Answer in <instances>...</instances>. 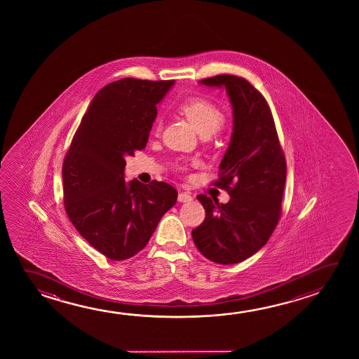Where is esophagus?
<instances>
[{
    "mask_svg": "<svg viewBox=\"0 0 359 359\" xmlns=\"http://www.w3.org/2000/svg\"><path fill=\"white\" fill-rule=\"evenodd\" d=\"M177 200L180 201V203H188V201H191L193 200V196L190 193H187V191H182L179 196H177Z\"/></svg>",
    "mask_w": 359,
    "mask_h": 359,
    "instance_id": "34e87169",
    "label": "esophagus"
}]
</instances>
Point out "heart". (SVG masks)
<instances>
[{"label": "heart", "instance_id": "obj_1", "mask_svg": "<svg viewBox=\"0 0 359 359\" xmlns=\"http://www.w3.org/2000/svg\"><path fill=\"white\" fill-rule=\"evenodd\" d=\"M179 111L188 118L194 129L201 136H210L223 128L225 123V115L223 110L214 104L212 100L194 96L179 105ZM160 128V121L155 123V129Z\"/></svg>", "mask_w": 359, "mask_h": 359}]
</instances>
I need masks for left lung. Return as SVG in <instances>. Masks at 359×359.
Returning <instances> with one entry per match:
<instances>
[{
    "label": "left lung",
    "mask_w": 359,
    "mask_h": 359,
    "mask_svg": "<svg viewBox=\"0 0 359 359\" xmlns=\"http://www.w3.org/2000/svg\"><path fill=\"white\" fill-rule=\"evenodd\" d=\"M224 88L233 107V134L219 165L217 187L226 204L196 196L205 219L191 231L200 253L217 264H236L264 247L282 214L287 163L264 96L243 77L217 75L200 80Z\"/></svg>",
    "instance_id": "8db88e82"
}]
</instances>
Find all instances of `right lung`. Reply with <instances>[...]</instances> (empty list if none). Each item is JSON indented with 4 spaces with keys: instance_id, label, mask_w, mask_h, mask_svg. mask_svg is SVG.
<instances>
[{
    "instance_id": "1",
    "label": "right lung",
    "mask_w": 359,
    "mask_h": 359,
    "mask_svg": "<svg viewBox=\"0 0 359 359\" xmlns=\"http://www.w3.org/2000/svg\"><path fill=\"white\" fill-rule=\"evenodd\" d=\"M174 80L121 79L101 88L88 106L62 165L67 217L91 247L111 260L145 248L160 219L175 205L170 184L123 179L125 156L145 149L156 105Z\"/></svg>"
}]
</instances>
